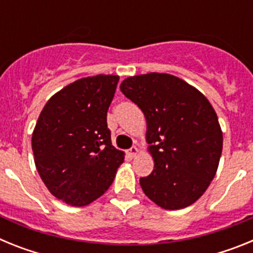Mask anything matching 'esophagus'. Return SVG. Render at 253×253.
Returning <instances> with one entry per match:
<instances>
[{
    "label": "esophagus",
    "instance_id": "esophagus-1",
    "mask_svg": "<svg viewBox=\"0 0 253 253\" xmlns=\"http://www.w3.org/2000/svg\"><path fill=\"white\" fill-rule=\"evenodd\" d=\"M128 154H129V157H130V158L135 157V156H137V154H138V148H137V147L133 146L130 149H128Z\"/></svg>",
    "mask_w": 253,
    "mask_h": 253
}]
</instances>
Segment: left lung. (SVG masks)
Returning <instances> with one entry per match:
<instances>
[{
  "instance_id": "left-lung-1",
  "label": "left lung",
  "mask_w": 253,
  "mask_h": 253,
  "mask_svg": "<svg viewBox=\"0 0 253 253\" xmlns=\"http://www.w3.org/2000/svg\"><path fill=\"white\" fill-rule=\"evenodd\" d=\"M120 90L147 119V142L154 160L142 190L163 209L195 203L215 176L223 148L218 116L208 99L166 73L129 77Z\"/></svg>"
}]
</instances>
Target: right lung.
<instances>
[{"instance_id": "1", "label": "right lung", "mask_w": 253, "mask_h": 253, "mask_svg": "<svg viewBox=\"0 0 253 253\" xmlns=\"http://www.w3.org/2000/svg\"><path fill=\"white\" fill-rule=\"evenodd\" d=\"M118 82L111 75L81 78L51 96L40 113L31 138L35 166L67 204L84 207L100 198L124 162L106 122Z\"/></svg>"}]
</instances>
